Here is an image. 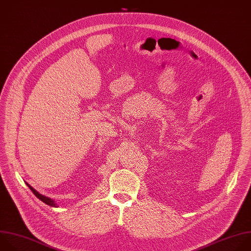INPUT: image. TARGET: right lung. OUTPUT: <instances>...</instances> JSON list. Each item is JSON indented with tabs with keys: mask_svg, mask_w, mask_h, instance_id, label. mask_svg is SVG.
Returning <instances> with one entry per match:
<instances>
[{
	"mask_svg": "<svg viewBox=\"0 0 251 251\" xmlns=\"http://www.w3.org/2000/svg\"><path fill=\"white\" fill-rule=\"evenodd\" d=\"M26 185L29 187V189L32 191V193L38 198V199H40L42 202H44L45 204H47V205H49V206H51V207H55L56 206V204H55V202H54V200H52V199H50L49 197H46V196H43V195H41L40 193H38L33 187H31L28 183H26Z\"/></svg>",
	"mask_w": 251,
	"mask_h": 251,
	"instance_id": "right-lung-1",
	"label": "right lung"
}]
</instances>
